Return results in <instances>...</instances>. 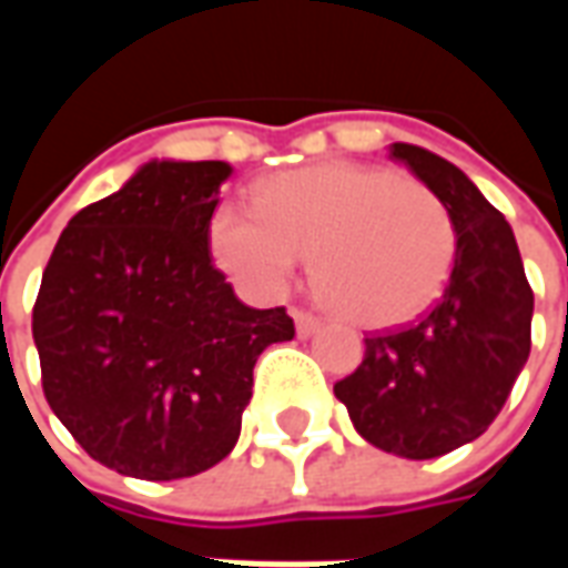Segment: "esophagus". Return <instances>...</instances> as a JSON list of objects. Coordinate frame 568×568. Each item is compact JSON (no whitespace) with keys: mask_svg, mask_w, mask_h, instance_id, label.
Segmentation results:
<instances>
[{"mask_svg":"<svg viewBox=\"0 0 568 568\" xmlns=\"http://www.w3.org/2000/svg\"><path fill=\"white\" fill-rule=\"evenodd\" d=\"M292 316H295V328H297V337H310V334L320 332V320L307 313V310H292Z\"/></svg>","mask_w":568,"mask_h":568,"instance_id":"34e87169","label":"esophagus"}]
</instances>
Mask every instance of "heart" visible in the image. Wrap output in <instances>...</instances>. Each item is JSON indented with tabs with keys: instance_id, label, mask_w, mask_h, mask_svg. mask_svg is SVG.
I'll list each match as a JSON object with an SVG mask.
<instances>
[{
	"instance_id": "obj_1",
	"label": "heart",
	"mask_w": 568,
	"mask_h": 568,
	"mask_svg": "<svg viewBox=\"0 0 568 568\" xmlns=\"http://www.w3.org/2000/svg\"><path fill=\"white\" fill-rule=\"evenodd\" d=\"M215 264L261 297L285 292L313 255V285L344 320L395 328L447 288L456 224L435 191L395 170L320 163L261 182L255 210L212 212Z\"/></svg>"
}]
</instances>
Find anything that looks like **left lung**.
<instances>
[{
	"mask_svg": "<svg viewBox=\"0 0 568 568\" xmlns=\"http://www.w3.org/2000/svg\"><path fill=\"white\" fill-rule=\"evenodd\" d=\"M389 154L447 206L456 264L423 320L365 337L362 365L334 383V395L368 444L435 459L499 417L532 346V288L511 224L459 166L407 142Z\"/></svg>",
	"mask_w": 568,
	"mask_h": 568,
	"instance_id": "1",
	"label": "left lung"
}]
</instances>
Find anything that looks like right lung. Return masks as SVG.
<instances>
[{"label": "right lung", "instance_id": "obj_1", "mask_svg": "<svg viewBox=\"0 0 568 568\" xmlns=\"http://www.w3.org/2000/svg\"><path fill=\"white\" fill-rule=\"evenodd\" d=\"M224 161H151L69 219L42 273V389L84 453L118 475L179 480L234 450L252 368L295 337L212 264Z\"/></svg>", "mask_w": 568, "mask_h": 568}]
</instances>
